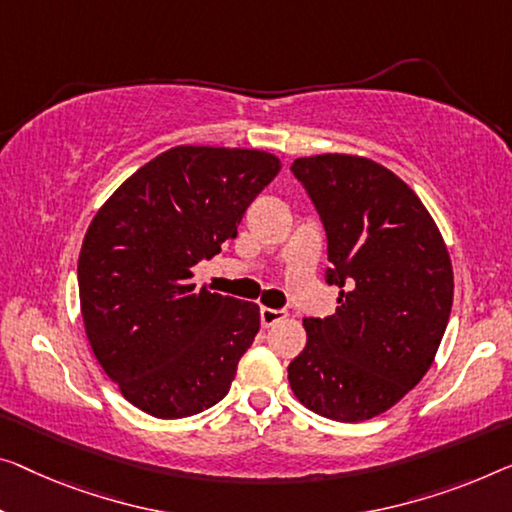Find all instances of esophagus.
Returning a JSON list of instances; mask_svg holds the SVG:
<instances>
[{"label": "esophagus", "mask_w": 512, "mask_h": 512, "mask_svg": "<svg viewBox=\"0 0 512 512\" xmlns=\"http://www.w3.org/2000/svg\"><path fill=\"white\" fill-rule=\"evenodd\" d=\"M285 317H287L285 310H273V308H262V310H259V319H262L264 329H269V326L282 322V319H285Z\"/></svg>", "instance_id": "esophagus-1"}]
</instances>
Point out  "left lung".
<instances>
[{"label":"left lung","mask_w":512,"mask_h":512,"mask_svg":"<svg viewBox=\"0 0 512 512\" xmlns=\"http://www.w3.org/2000/svg\"><path fill=\"white\" fill-rule=\"evenodd\" d=\"M329 236L335 315L303 319V352L289 386L303 407L361 423L398 404L425 377L453 305V264L437 223L414 190L354 154L292 165Z\"/></svg>","instance_id":"8db88e82"}]
</instances>
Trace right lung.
Segmentation results:
<instances>
[{
  "label": "right lung",
  "mask_w": 512,
  "mask_h": 512,
  "mask_svg": "<svg viewBox=\"0 0 512 512\" xmlns=\"http://www.w3.org/2000/svg\"><path fill=\"white\" fill-rule=\"evenodd\" d=\"M280 167L269 151L181 144L131 174L89 223L78 259L82 322L105 375L144 414L186 418L230 391L259 305L190 278L236 239Z\"/></svg>",
  "instance_id": "add662e5"
}]
</instances>
